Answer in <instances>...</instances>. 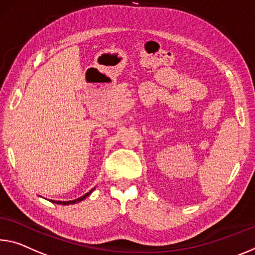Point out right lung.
Listing matches in <instances>:
<instances>
[{
  "instance_id": "obj_1",
  "label": "right lung",
  "mask_w": 255,
  "mask_h": 255,
  "mask_svg": "<svg viewBox=\"0 0 255 255\" xmlns=\"http://www.w3.org/2000/svg\"><path fill=\"white\" fill-rule=\"evenodd\" d=\"M94 191V188L92 189V191H90L88 193H86L85 194V195H83V196H80L79 199H76V200H74V201H53V200H50L52 203H56V204H62V205H69V204H75V203H78V202H80V201H83V200H85L86 199V197L90 195V194Z\"/></svg>"
}]
</instances>
